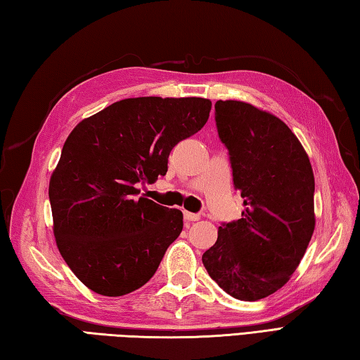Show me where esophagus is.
<instances>
[{
    "label": "esophagus",
    "instance_id": "esophagus-1",
    "mask_svg": "<svg viewBox=\"0 0 360 360\" xmlns=\"http://www.w3.org/2000/svg\"><path fill=\"white\" fill-rule=\"evenodd\" d=\"M184 218L187 221H198L200 214H192V212H187V210H184Z\"/></svg>",
    "mask_w": 360,
    "mask_h": 360
}]
</instances>
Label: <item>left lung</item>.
Segmentation results:
<instances>
[{"label": "left lung", "mask_w": 360, "mask_h": 360, "mask_svg": "<svg viewBox=\"0 0 360 360\" xmlns=\"http://www.w3.org/2000/svg\"><path fill=\"white\" fill-rule=\"evenodd\" d=\"M215 123L245 210L218 228L202 264L231 297L257 301L287 283L311 242L314 172L297 136L269 112L220 100Z\"/></svg>", "instance_id": "left-lung-1"}]
</instances>
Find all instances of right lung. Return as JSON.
Here are the masks:
<instances>
[{
    "label": "right lung",
    "mask_w": 360,
    "mask_h": 360,
    "mask_svg": "<svg viewBox=\"0 0 360 360\" xmlns=\"http://www.w3.org/2000/svg\"><path fill=\"white\" fill-rule=\"evenodd\" d=\"M206 98L117 101L76 126L49 181L54 237L77 279L104 297L145 285L182 231V212L139 196L165 176L174 145L198 132Z\"/></svg>",
    "instance_id": "1"
}]
</instances>
